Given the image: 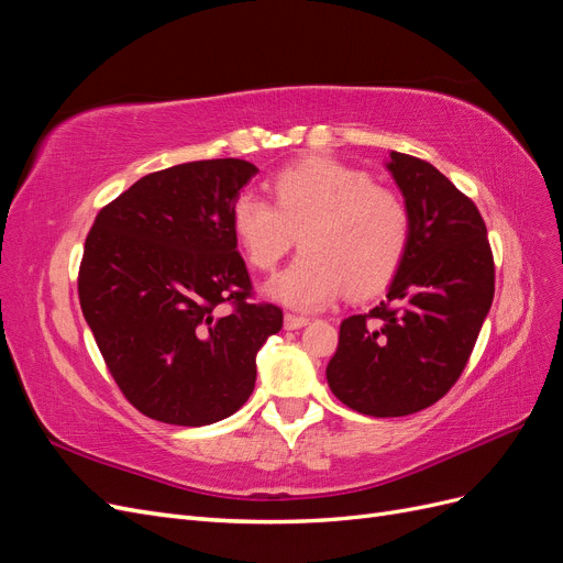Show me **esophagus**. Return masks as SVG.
Masks as SVG:
<instances>
[{
  "instance_id": "34e87169",
  "label": "esophagus",
  "mask_w": 563,
  "mask_h": 563,
  "mask_svg": "<svg viewBox=\"0 0 563 563\" xmlns=\"http://www.w3.org/2000/svg\"><path fill=\"white\" fill-rule=\"evenodd\" d=\"M308 317H302V314H294V312H286L284 314V327L288 329V331H294V329H302V327H308Z\"/></svg>"
}]
</instances>
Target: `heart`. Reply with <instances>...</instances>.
I'll use <instances>...</instances> for the list:
<instances>
[{"mask_svg": "<svg viewBox=\"0 0 563 563\" xmlns=\"http://www.w3.org/2000/svg\"><path fill=\"white\" fill-rule=\"evenodd\" d=\"M275 203L242 192L232 201L236 244L258 272H272L300 236L298 258L267 284V296L296 310H321L343 288L371 296L399 272L411 244V213L389 187L360 168L310 157L272 180Z\"/></svg>", "mask_w": 563, "mask_h": 563, "instance_id": "obj_1", "label": "heart"}]
</instances>
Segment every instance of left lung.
<instances>
[{"mask_svg": "<svg viewBox=\"0 0 563 563\" xmlns=\"http://www.w3.org/2000/svg\"><path fill=\"white\" fill-rule=\"evenodd\" d=\"M387 168L411 213V244L378 308L340 323L327 366L333 395L373 418L411 416L446 395L496 294L474 201L424 159L391 152Z\"/></svg>", "mask_w": 563, "mask_h": 563, "instance_id": "left-lung-1", "label": "left lung"}]
</instances>
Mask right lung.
<instances>
[{
	"instance_id": "add662e5",
	"label": "right lung",
	"mask_w": 563,
	"mask_h": 563,
	"mask_svg": "<svg viewBox=\"0 0 563 563\" xmlns=\"http://www.w3.org/2000/svg\"><path fill=\"white\" fill-rule=\"evenodd\" d=\"M255 174L244 159L164 168L100 209L87 234L84 319L117 387L152 420L201 428L240 411L255 354L282 329L277 305L253 300L230 223Z\"/></svg>"
}]
</instances>
